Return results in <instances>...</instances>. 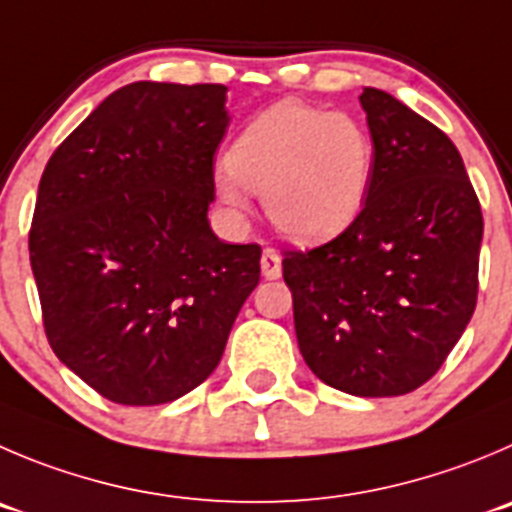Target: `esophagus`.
I'll return each mask as SVG.
<instances>
[{
    "mask_svg": "<svg viewBox=\"0 0 512 512\" xmlns=\"http://www.w3.org/2000/svg\"><path fill=\"white\" fill-rule=\"evenodd\" d=\"M261 271H264L266 279H279L281 276V256L276 248H266L264 256H261Z\"/></svg>",
    "mask_w": 512,
    "mask_h": 512,
    "instance_id": "obj_1",
    "label": "esophagus"
}]
</instances>
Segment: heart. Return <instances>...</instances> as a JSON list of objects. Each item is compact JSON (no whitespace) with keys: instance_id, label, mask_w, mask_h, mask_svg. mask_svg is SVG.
Listing matches in <instances>:
<instances>
[{"instance_id":"heart-1","label":"heart","mask_w":512,"mask_h":512,"mask_svg":"<svg viewBox=\"0 0 512 512\" xmlns=\"http://www.w3.org/2000/svg\"><path fill=\"white\" fill-rule=\"evenodd\" d=\"M372 175V135L357 118L279 102L233 140L216 168V188L233 211H246L248 191L261 193L281 233L319 241L362 213Z\"/></svg>"}]
</instances>
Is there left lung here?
Masks as SVG:
<instances>
[{
  "mask_svg": "<svg viewBox=\"0 0 512 512\" xmlns=\"http://www.w3.org/2000/svg\"><path fill=\"white\" fill-rule=\"evenodd\" d=\"M359 102L374 143L367 203L281 266L311 372L354 397H397L435 377L475 311L483 211L440 128L374 87Z\"/></svg>",
  "mask_w": 512,
  "mask_h": 512,
  "instance_id": "8db88e82",
  "label": "left lung"
}]
</instances>
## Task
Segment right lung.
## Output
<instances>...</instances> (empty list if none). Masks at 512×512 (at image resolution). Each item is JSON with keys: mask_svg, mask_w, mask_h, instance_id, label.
Returning <instances> with one entry per match:
<instances>
[{"mask_svg": "<svg viewBox=\"0 0 512 512\" xmlns=\"http://www.w3.org/2000/svg\"><path fill=\"white\" fill-rule=\"evenodd\" d=\"M226 87L133 82L52 153L29 261L52 352L118 405H165L218 367L259 243L208 226Z\"/></svg>", "mask_w": 512, "mask_h": 512, "instance_id": "add662e5", "label": "right lung"}]
</instances>
